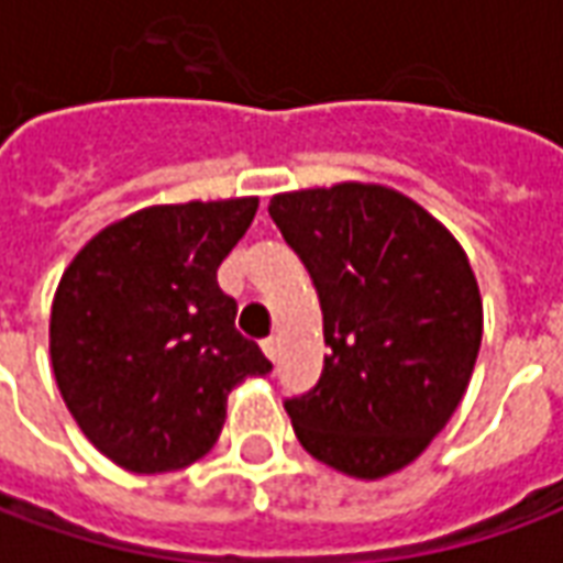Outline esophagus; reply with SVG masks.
<instances>
[{
  "instance_id": "34e87169",
  "label": "esophagus",
  "mask_w": 563,
  "mask_h": 563,
  "mask_svg": "<svg viewBox=\"0 0 563 563\" xmlns=\"http://www.w3.org/2000/svg\"><path fill=\"white\" fill-rule=\"evenodd\" d=\"M262 353L268 355L271 362H277V353H280V343H277V338H265V341H262Z\"/></svg>"
}]
</instances>
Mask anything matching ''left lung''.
I'll list each match as a JSON object with an SVG mask.
<instances>
[{
	"mask_svg": "<svg viewBox=\"0 0 563 563\" xmlns=\"http://www.w3.org/2000/svg\"><path fill=\"white\" fill-rule=\"evenodd\" d=\"M271 220L310 271L331 353L286 401L298 443L355 479L422 455L467 391L483 298L446 225L398 189L317 186L271 198Z\"/></svg>",
	"mask_w": 563,
	"mask_h": 563,
	"instance_id": "obj_1",
	"label": "left lung"
}]
</instances>
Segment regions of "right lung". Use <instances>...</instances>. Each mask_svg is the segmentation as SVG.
I'll return each mask as SVG.
<instances>
[{
  "mask_svg": "<svg viewBox=\"0 0 563 563\" xmlns=\"http://www.w3.org/2000/svg\"><path fill=\"white\" fill-rule=\"evenodd\" d=\"M256 208L250 196L135 210L87 241L56 286V386L120 467L165 473L208 455L229 391L271 371L217 283Z\"/></svg>",
  "mask_w": 563,
  "mask_h": 563,
  "instance_id": "right-lung-1",
  "label": "right lung"
}]
</instances>
